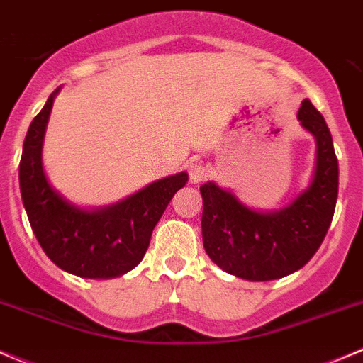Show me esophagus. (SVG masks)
I'll list each match as a JSON object with an SVG mask.
<instances>
[{
    "label": "esophagus",
    "mask_w": 363,
    "mask_h": 363,
    "mask_svg": "<svg viewBox=\"0 0 363 363\" xmlns=\"http://www.w3.org/2000/svg\"><path fill=\"white\" fill-rule=\"evenodd\" d=\"M189 177H190V182L192 183H197V182H203L204 178L208 177V169L204 167L203 162H190L189 164Z\"/></svg>",
    "instance_id": "1"
}]
</instances>
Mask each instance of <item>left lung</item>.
<instances>
[{
  "instance_id": "8db88e82",
  "label": "left lung",
  "mask_w": 363,
  "mask_h": 363,
  "mask_svg": "<svg viewBox=\"0 0 363 363\" xmlns=\"http://www.w3.org/2000/svg\"><path fill=\"white\" fill-rule=\"evenodd\" d=\"M298 120L318 143L311 186L288 208L254 211L231 192L208 182L203 196V245L210 259L247 281H274L300 270L325 240L339 192V162L325 118L305 99Z\"/></svg>"
}]
</instances>
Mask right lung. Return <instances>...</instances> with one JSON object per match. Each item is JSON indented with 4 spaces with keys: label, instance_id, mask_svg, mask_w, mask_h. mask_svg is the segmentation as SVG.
I'll return each mask as SVG.
<instances>
[{
    "label": "right lung",
    "instance_id": "right-lung-1",
    "mask_svg": "<svg viewBox=\"0 0 363 363\" xmlns=\"http://www.w3.org/2000/svg\"><path fill=\"white\" fill-rule=\"evenodd\" d=\"M56 93L31 121L19 164L21 196L31 229L61 270L84 279L118 277L141 263L153 228L189 177H167L104 210L86 211L67 203L49 185L42 167V143Z\"/></svg>",
    "mask_w": 363,
    "mask_h": 363
}]
</instances>
